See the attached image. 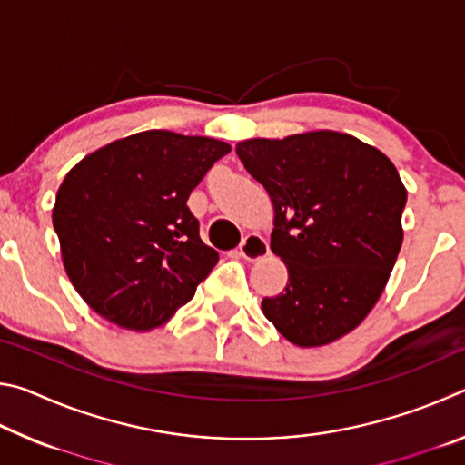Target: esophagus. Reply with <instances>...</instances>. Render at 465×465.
Here are the masks:
<instances>
[{
	"label": "esophagus",
	"mask_w": 465,
	"mask_h": 465,
	"mask_svg": "<svg viewBox=\"0 0 465 465\" xmlns=\"http://www.w3.org/2000/svg\"><path fill=\"white\" fill-rule=\"evenodd\" d=\"M240 254L246 258V261H250V262L261 261V258L269 256V243H266V240L262 238V235L250 233L240 243Z\"/></svg>",
	"instance_id": "obj_1"
}]
</instances>
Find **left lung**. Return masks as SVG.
<instances>
[{
    "label": "left lung",
    "instance_id": "left-lung-1",
    "mask_svg": "<svg viewBox=\"0 0 465 465\" xmlns=\"http://www.w3.org/2000/svg\"><path fill=\"white\" fill-rule=\"evenodd\" d=\"M235 153L274 204L271 248L289 282L262 312L289 342L322 346L373 310L402 246L406 188L380 149L336 131L248 139Z\"/></svg>",
    "mask_w": 465,
    "mask_h": 465
}]
</instances>
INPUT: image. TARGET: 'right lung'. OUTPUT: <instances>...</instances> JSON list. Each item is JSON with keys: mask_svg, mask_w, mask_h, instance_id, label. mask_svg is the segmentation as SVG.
<instances>
[{"mask_svg": "<svg viewBox=\"0 0 465 465\" xmlns=\"http://www.w3.org/2000/svg\"><path fill=\"white\" fill-rule=\"evenodd\" d=\"M232 147L143 131L77 163L53 209L65 271L113 324L152 330L188 303L219 254L204 246L188 196Z\"/></svg>", "mask_w": 465, "mask_h": 465, "instance_id": "right-lung-1", "label": "right lung"}]
</instances>
